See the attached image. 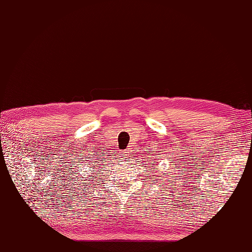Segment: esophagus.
<instances>
[{
  "label": "esophagus",
  "mask_w": 252,
  "mask_h": 252,
  "mask_svg": "<svg viewBox=\"0 0 252 252\" xmlns=\"http://www.w3.org/2000/svg\"><path fill=\"white\" fill-rule=\"evenodd\" d=\"M128 155V153H127V150H126V153H125V156H127Z\"/></svg>",
  "instance_id": "34e87169"
}]
</instances>
